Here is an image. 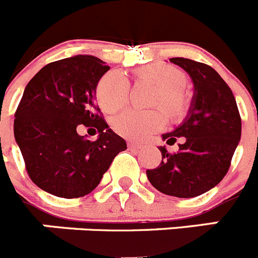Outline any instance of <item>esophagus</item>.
Instances as JSON below:
<instances>
[{"instance_id": "esophagus-1", "label": "esophagus", "mask_w": 258, "mask_h": 258, "mask_svg": "<svg viewBox=\"0 0 258 258\" xmlns=\"http://www.w3.org/2000/svg\"><path fill=\"white\" fill-rule=\"evenodd\" d=\"M127 147L132 150H140V149H142V145H141V143H137V142H127Z\"/></svg>"}]
</instances>
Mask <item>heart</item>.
Instances as JSON below:
<instances>
[{
	"mask_svg": "<svg viewBox=\"0 0 258 258\" xmlns=\"http://www.w3.org/2000/svg\"><path fill=\"white\" fill-rule=\"evenodd\" d=\"M136 84L154 88L149 99L150 107L159 109L126 111L113 120V129L118 136L133 141H142L165 125V114L170 122L182 121L188 115L191 99L184 90L187 77L179 68L165 63L143 64L133 71ZM131 85L120 72L111 71L101 77L95 88L97 101L107 113H115L129 102Z\"/></svg>",
	"mask_w": 258,
	"mask_h": 258,
	"instance_id": "b5f03b06",
	"label": "heart"
}]
</instances>
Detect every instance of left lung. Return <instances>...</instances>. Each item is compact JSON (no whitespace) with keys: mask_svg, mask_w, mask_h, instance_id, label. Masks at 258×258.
I'll use <instances>...</instances> for the list:
<instances>
[{"mask_svg":"<svg viewBox=\"0 0 258 258\" xmlns=\"http://www.w3.org/2000/svg\"><path fill=\"white\" fill-rule=\"evenodd\" d=\"M194 81L192 102L187 117L172 133L163 134L178 152L159 147L161 163L146 174L156 190L177 198L199 197L220 183L229 172L232 155L240 141L241 118L225 80L211 66L187 58H170Z\"/></svg>","mask_w":258,"mask_h":258,"instance_id":"1","label":"left lung"}]
</instances>
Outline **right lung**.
I'll use <instances>...</instances> for the list:
<instances>
[{"label": "right lung", "instance_id": "obj_1", "mask_svg": "<svg viewBox=\"0 0 258 258\" xmlns=\"http://www.w3.org/2000/svg\"><path fill=\"white\" fill-rule=\"evenodd\" d=\"M109 70L92 55L51 61L27 84L15 111L14 136L29 178L46 192L66 199L97 187L113 157L126 150L95 103V88ZM85 126L97 141L80 136Z\"/></svg>", "mask_w": 258, "mask_h": 258}]
</instances>
